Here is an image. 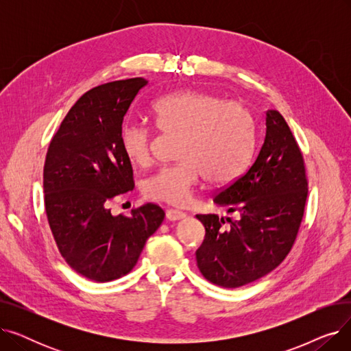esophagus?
Listing matches in <instances>:
<instances>
[{
  "label": "esophagus",
  "instance_id": "esophagus-1",
  "mask_svg": "<svg viewBox=\"0 0 351 351\" xmlns=\"http://www.w3.org/2000/svg\"><path fill=\"white\" fill-rule=\"evenodd\" d=\"M185 216H186V213L179 210V209H168V210H166V217L172 220V222H175V220H180Z\"/></svg>",
  "mask_w": 351,
  "mask_h": 351
}]
</instances>
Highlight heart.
Wrapping results in <instances>:
<instances>
[{
    "label": "heart",
    "instance_id": "b5f03b06",
    "mask_svg": "<svg viewBox=\"0 0 351 351\" xmlns=\"http://www.w3.org/2000/svg\"><path fill=\"white\" fill-rule=\"evenodd\" d=\"M158 126L163 132L180 134L178 162L165 165L143 183L147 199L169 205L186 204L199 179L210 185H228L249 165L256 123L250 110L213 92L182 89L154 104ZM154 128L129 122L121 129V146L134 165L152 159Z\"/></svg>",
    "mask_w": 351,
    "mask_h": 351
}]
</instances>
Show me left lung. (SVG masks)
<instances>
[{
	"label": "left lung",
	"mask_w": 351,
	"mask_h": 351,
	"mask_svg": "<svg viewBox=\"0 0 351 351\" xmlns=\"http://www.w3.org/2000/svg\"><path fill=\"white\" fill-rule=\"evenodd\" d=\"M306 166L296 138L279 110L266 112V135L249 169L219 189L213 202L236 212L225 229L217 215H196L205 226L196 250L200 273L210 283L236 289L263 278L291 250L307 200Z\"/></svg>",
	"instance_id": "obj_1"
}]
</instances>
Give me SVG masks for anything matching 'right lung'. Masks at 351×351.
<instances>
[{
	"label": "right lung",
	"mask_w": 351,
	"mask_h": 351,
	"mask_svg": "<svg viewBox=\"0 0 351 351\" xmlns=\"http://www.w3.org/2000/svg\"><path fill=\"white\" fill-rule=\"evenodd\" d=\"M147 84L143 78L98 85L75 102L53 135L44 165V204L61 256L94 282L131 271L165 217L146 204L114 216L109 200L131 192L134 171L121 146L129 106Z\"/></svg>",
	"instance_id": "1"
}]
</instances>
